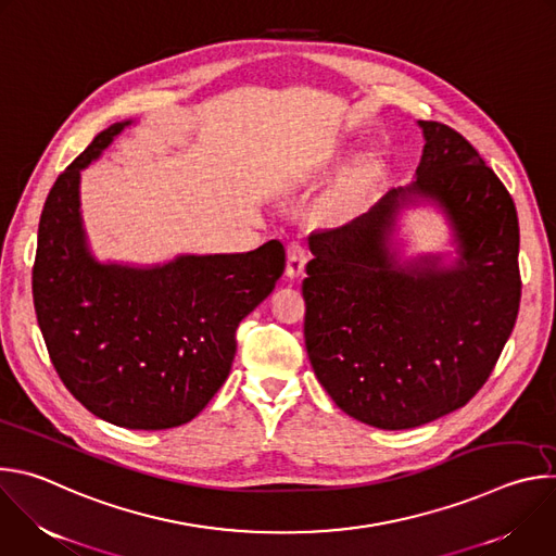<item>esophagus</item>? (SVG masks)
Segmentation results:
<instances>
[{"label": "esophagus", "mask_w": 556, "mask_h": 556, "mask_svg": "<svg viewBox=\"0 0 556 556\" xmlns=\"http://www.w3.org/2000/svg\"><path fill=\"white\" fill-rule=\"evenodd\" d=\"M305 262H307V251L305 247L294 240L288 244V260H286V275L288 277H301L303 275V268H305Z\"/></svg>", "instance_id": "obj_1"}]
</instances>
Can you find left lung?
Instances as JSON below:
<instances>
[{
  "label": "left lung",
  "mask_w": 556,
  "mask_h": 556,
  "mask_svg": "<svg viewBox=\"0 0 556 556\" xmlns=\"http://www.w3.org/2000/svg\"><path fill=\"white\" fill-rule=\"evenodd\" d=\"M416 182L371 211L309 235L303 279L305 350L348 416L378 429H414L464 407L493 374L515 328L519 222L495 172L459 131L420 121ZM429 197L450 215L463 260L403 269L386 251L394 211Z\"/></svg>",
  "instance_id": "1"
}]
</instances>
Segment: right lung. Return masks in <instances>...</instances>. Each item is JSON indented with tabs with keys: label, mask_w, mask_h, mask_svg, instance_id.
I'll return each mask as SVG.
<instances>
[{
	"label": "right lung",
	"mask_w": 556,
	"mask_h": 556,
	"mask_svg": "<svg viewBox=\"0 0 556 556\" xmlns=\"http://www.w3.org/2000/svg\"><path fill=\"white\" fill-rule=\"evenodd\" d=\"M129 123L103 129L52 185L33 299L50 361L74 399L125 429L193 420L224 384L235 330L286 268L277 240L240 255H182L157 268L99 264L86 247L78 176Z\"/></svg>",
	"instance_id": "right-lung-1"
}]
</instances>
